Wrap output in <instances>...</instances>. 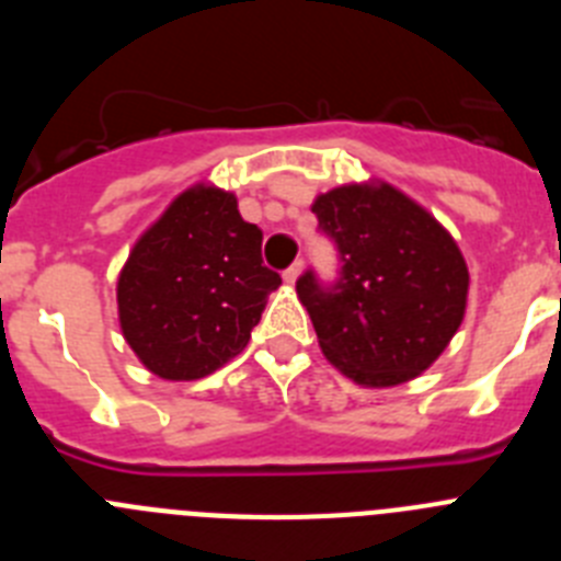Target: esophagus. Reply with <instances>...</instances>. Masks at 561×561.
I'll list each match as a JSON object with an SVG mask.
<instances>
[{
  "mask_svg": "<svg viewBox=\"0 0 561 561\" xmlns=\"http://www.w3.org/2000/svg\"><path fill=\"white\" fill-rule=\"evenodd\" d=\"M300 275H304V261H295V264H291L289 270L284 272V280H286V284L295 286V284H297V277H300Z\"/></svg>",
  "mask_w": 561,
  "mask_h": 561,
  "instance_id": "1",
  "label": "esophagus"
}]
</instances>
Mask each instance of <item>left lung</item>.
<instances>
[{"label": "left lung", "mask_w": 561, "mask_h": 561, "mask_svg": "<svg viewBox=\"0 0 561 561\" xmlns=\"http://www.w3.org/2000/svg\"><path fill=\"white\" fill-rule=\"evenodd\" d=\"M311 213L342 255L331 289L311 272L297 280L325 359L362 388H396L424 374L463 323L469 270L458 241L381 180L320 193Z\"/></svg>", "instance_id": "8db88e82"}]
</instances>
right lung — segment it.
Masks as SVG:
<instances>
[{"label":"right lung","mask_w":561,"mask_h":561,"mask_svg":"<svg viewBox=\"0 0 561 561\" xmlns=\"http://www.w3.org/2000/svg\"><path fill=\"white\" fill-rule=\"evenodd\" d=\"M261 238L241 219L236 193L196 182L134 241L117 275V320L153 376L202 379L247 348L280 286Z\"/></svg>","instance_id":"1"}]
</instances>
